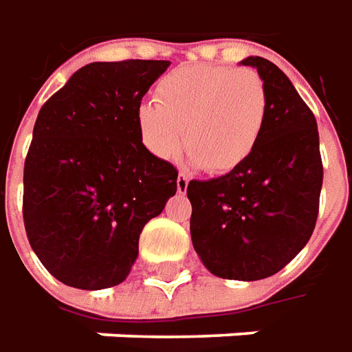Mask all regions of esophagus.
Wrapping results in <instances>:
<instances>
[{
  "instance_id": "esophagus-1",
  "label": "esophagus",
  "mask_w": 352,
  "mask_h": 352,
  "mask_svg": "<svg viewBox=\"0 0 352 352\" xmlns=\"http://www.w3.org/2000/svg\"><path fill=\"white\" fill-rule=\"evenodd\" d=\"M188 187V177L183 175V173H179V177H177V190L179 192H185Z\"/></svg>"
}]
</instances>
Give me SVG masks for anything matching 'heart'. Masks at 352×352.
<instances>
[{
    "label": "heart",
    "instance_id": "obj_1",
    "mask_svg": "<svg viewBox=\"0 0 352 352\" xmlns=\"http://www.w3.org/2000/svg\"><path fill=\"white\" fill-rule=\"evenodd\" d=\"M157 101L138 107L146 148L171 162L183 148L210 173L236 169L255 150L267 118V87L253 69L183 66L157 85Z\"/></svg>",
    "mask_w": 352,
    "mask_h": 352
}]
</instances>
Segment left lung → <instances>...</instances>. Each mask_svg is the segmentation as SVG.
I'll use <instances>...</instances> for the list:
<instances>
[{
  "label": "left lung",
  "instance_id": "obj_1",
  "mask_svg": "<svg viewBox=\"0 0 352 352\" xmlns=\"http://www.w3.org/2000/svg\"><path fill=\"white\" fill-rule=\"evenodd\" d=\"M267 87V118L248 160L230 173L190 181V237L220 278L273 276L308 243L323 183L316 116L273 62L249 56Z\"/></svg>",
  "mask_w": 352,
  "mask_h": 352
}]
</instances>
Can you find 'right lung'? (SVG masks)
Masks as SVG:
<instances>
[{
  "label": "right lung",
  "instance_id": "1",
  "mask_svg": "<svg viewBox=\"0 0 352 352\" xmlns=\"http://www.w3.org/2000/svg\"><path fill=\"white\" fill-rule=\"evenodd\" d=\"M167 60L93 62L36 116L23 175L32 251L60 283L120 285L144 226L177 192V169L144 144L138 107Z\"/></svg>",
  "mask_w": 352,
  "mask_h": 352
}]
</instances>
